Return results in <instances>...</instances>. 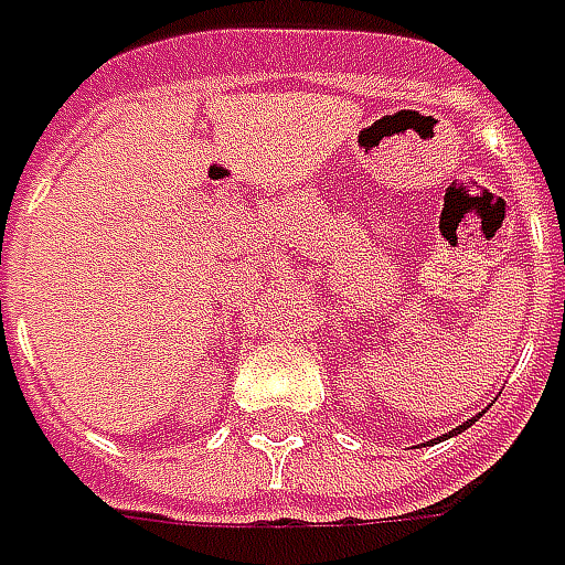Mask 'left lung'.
<instances>
[{
  "label": "left lung",
  "mask_w": 565,
  "mask_h": 565,
  "mask_svg": "<svg viewBox=\"0 0 565 565\" xmlns=\"http://www.w3.org/2000/svg\"><path fill=\"white\" fill-rule=\"evenodd\" d=\"M475 417H478V415H475ZM475 417H472V420H475ZM472 420H466V424H462V426H457V429H450L448 436H438V438H433V441H441V438H450V436H457V433H462V429H466V426H472Z\"/></svg>",
  "instance_id": "1"
}]
</instances>
